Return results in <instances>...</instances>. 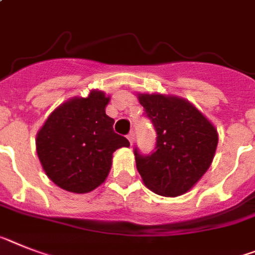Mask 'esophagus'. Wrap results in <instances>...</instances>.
<instances>
[{"label": "esophagus", "mask_w": 255, "mask_h": 255, "mask_svg": "<svg viewBox=\"0 0 255 255\" xmlns=\"http://www.w3.org/2000/svg\"><path fill=\"white\" fill-rule=\"evenodd\" d=\"M127 138H128V141H129V144H131V145H133V140H134V134H133V133H132V132H131V133H128V134H127Z\"/></svg>", "instance_id": "esophagus-1"}]
</instances>
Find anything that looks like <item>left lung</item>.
<instances>
[{"label": "left lung", "mask_w": 255, "mask_h": 255, "mask_svg": "<svg viewBox=\"0 0 255 255\" xmlns=\"http://www.w3.org/2000/svg\"><path fill=\"white\" fill-rule=\"evenodd\" d=\"M157 131L155 151L141 155L136 167L145 187L164 197L187 193L211 166L218 131L193 104L177 96L137 93Z\"/></svg>", "instance_id": "obj_1"}]
</instances>
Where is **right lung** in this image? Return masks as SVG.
I'll return each mask as SVG.
<instances>
[{"mask_svg":"<svg viewBox=\"0 0 255 255\" xmlns=\"http://www.w3.org/2000/svg\"><path fill=\"white\" fill-rule=\"evenodd\" d=\"M110 97L93 89L87 97L63 102L45 121L36 136V151L46 176L72 193H88L108 177L113 153L129 141L113 129L106 115Z\"/></svg>","mask_w":255,"mask_h":255,"instance_id":"obj_1","label":"right lung"}]
</instances>
